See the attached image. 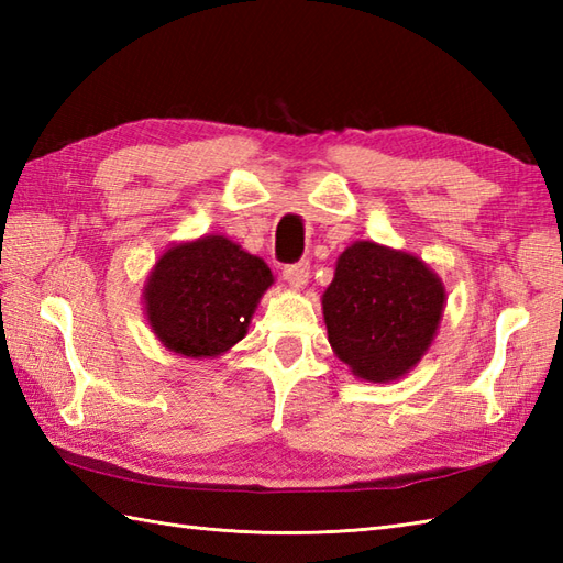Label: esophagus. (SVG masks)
<instances>
[{
	"instance_id": "esophagus-1",
	"label": "esophagus",
	"mask_w": 563,
	"mask_h": 563,
	"mask_svg": "<svg viewBox=\"0 0 563 563\" xmlns=\"http://www.w3.org/2000/svg\"><path fill=\"white\" fill-rule=\"evenodd\" d=\"M283 278L288 280V285H292V288H302V285L309 280V263L307 261L288 263V266L283 268Z\"/></svg>"
}]
</instances>
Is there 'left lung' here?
<instances>
[{
	"label": "left lung",
	"mask_w": 563,
	"mask_h": 563,
	"mask_svg": "<svg viewBox=\"0 0 563 563\" xmlns=\"http://www.w3.org/2000/svg\"><path fill=\"white\" fill-rule=\"evenodd\" d=\"M329 343L353 375L389 382L428 351L445 305V288L423 261L375 242L341 254L324 292Z\"/></svg>",
	"instance_id": "8db88e82"
}]
</instances>
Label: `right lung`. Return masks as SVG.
<instances>
[{
    "mask_svg": "<svg viewBox=\"0 0 563 563\" xmlns=\"http://www.w3.org/2000/svg\"><path fill=\"white\" fill-rule=\"evenodd\" d=\"M271 268L227 236L172 246L154 266L147 317L159 341L186 357H212L244 339Z\"/></svg>",
    "mask_w": 563,
    "mask_h": 563,
    "instance_id": "obj_1",
    "label": "right lung"
}]
</instances>
